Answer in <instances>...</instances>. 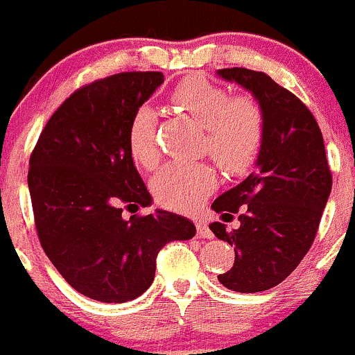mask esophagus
Wrapping results in <instances>:
<instances>
[{
    "mask_svg": "<svg viewBox=\"0 0 355 355\" xmlns=\"http://www.w3.org/2000/svg\"><path fill=\"white\" fill-rule=\"evenodd\" d=\"M196 228H198V237H200V239H211V237H213V232L209 230V227H207V223L204 220L196 221Z\"/></svg>",
    "mask_w": 355,
    "mask_h": 355,
    "instance_id": "esophagus-1",
    "label": "esophagus"
}]
</instances>
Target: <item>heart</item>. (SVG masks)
Listing matches in <instances>:
<instances>
[{
	"instance_id": "1",
	"label": "heart",
	"mask_w": 355,
	"mask_h": 355,
	"mask_svg": "<svg viewBox=\"0 0 355 355\" xmlns=\"http://www.w3.org/2000/svg\"><path fill=\"white\" fill-rule=\"evenodd\" d=\"M175 103L207 130L209 155L228 171H242L256 157L263 142V111L250 98H232L227 89L191 78L177 87ZM127 141L139 166L151 170L159 161L156 113L144 105L132 114ZM216 185V173L206 163H170L153 180V194L164 207L191 211Z\"/></svg>"
}]
</instances>
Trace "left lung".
I'll return each instance as SVG.
<instances>
[{"mask_svg": "<svg viewBox=\"0 0 355 355\" xmlns=\"http://www.w3.org/2000/svg\"><path fill=\"white\" fill-rule=\"evenodd\" d=\"M216 75L252 94L264 125L256 171L211 204L223 221L247 204L237 230L209 225L235 247L234 266L218 280L234 292H263L282 284L309 250L330 198L331 171L320 127L299 98L263 71L223 68Z\"/></svg>", "mask_w": 355, "mask_h": 355, "instance_id": "left-lung-1", "label": "left lung"}]
</instances>
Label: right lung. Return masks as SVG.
Masks as SVG:
<instances>
[{
  "label": "right lung",
  "instance_id": "obj_1",
  "mask_svg": "<svg viewBox=\"0 0 355 355\" xmlns=\"http://www.w3.org/2000/svg\"><path fill=\"white\" fill-rule=\"evenodd\" d=\"M164 82L161 71H123L75 91L53 113L28 163V192L46 256L82 295L121 304L155 280L168 242L189 241V218L148 207L151 194L128 149L132 114Z\"/></svg>",
  "mask_w": 355,
  "mask_h": 355
}]
</instances>
